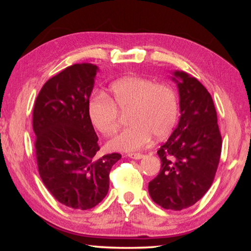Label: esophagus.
<instances>
[{
    "label": "esophagus",
    "mask_w": 251,
    "mask_h": 251,
    "mask_svg": "<svg viewBox=\"0 0 251 251\" xmlns=\"http://www.w3.org/2000/svg\"><path fill=\"white\" fill-rule=\"evenodd\" d=\"M128 157H129V158H133V159H142L144 155L139 154V152H138V154H129Z\"/></svg>",
    "instance_id": "1"
}]
</instances>
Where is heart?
I'll list each match as a JSON object with an SVG mask.
<instances>
[{"label":"heart","mask_w":251,"mask_h":251,"mask_svg":"<svg viewBox=\"0 0 251 251\" xmlns=\"http://www.w3.org/2000/svg\"><path fill=\"white\" fill-rule=\"evenodd\" d=\"M109 99L97 94L88 100L93 126L105 136L115 133L120 112L128 110L130 126L110 139L107 146L117 151H135L145 147L151 136L161 139L171 133L178 117V97L166 84L141 76H126L109 86Z\"/></svg>","instance_id":"b5f03b06"}]
</instances>
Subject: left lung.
Instances as JSON below:
<instances>
[{"instance_id": "8db88e82", "label": "left lung", "mask_w": 251, "mask_h": 251, "mask_svg": "<svg viewBox=\"0 0 251 251\" xmlns=\"http://www.w3.org/2000/svg\"><path fill=\"white\" fill-rule=\"evenodd\" d=\"M172 80L179 93L178 125L161 145V168L148 184L154 202L181 210L196 203L214 181L222 154V135L214 101L197 78L175 71Z\"/></svg>"}]
</instances>
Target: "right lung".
I'll return each mask as SVG.
<instances>
[{"label":"right lung","mask_w":251,"mask_h":251,"mask_svg":"<svg viewBox=\"0 0 251 251\" xmlns=\"http://www.w3.org/2000/svg\"><path fill=\"white\" fill-rule=\"evenodd\" d=\"M99 67L74 64L42 87L33 109L35 154L40 176L57 201L86 210L103 201L117 152L96 158L99 137L88 117Z\"/></svg>","instance_id":"obj_1"}]
</instances>
